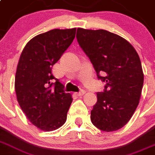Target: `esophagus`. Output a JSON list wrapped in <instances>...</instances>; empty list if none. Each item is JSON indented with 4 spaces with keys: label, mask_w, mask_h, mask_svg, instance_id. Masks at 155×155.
Here are the masks:
<instances>
[{
    "label": "esophagus",
    "mask_w": 155,
    "mask_h": 155,
    "mask_svg": "<svg viewBox=\"0 0 155 155\" xmlns=\"http://www.w3.org/2000/svg\"><path fill=\"white\" fill-rule=\"evenodd\" d=\"M85 93H86V91H84V90H81V91H79V92L76 93V95H77V96H83V94H85Z\"/></svg>",
    "instance_id": "obj_1"
}]
</instances>
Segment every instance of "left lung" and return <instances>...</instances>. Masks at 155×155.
I'll use <instances>...</instances> for the list:
<instances>
[{
	"instance_id": "left-lung-1",
	"label": "left lung",
	"mask_w": 155,
	"mask_h": 155,
	"mask_svg": "<svg viewBox=\"0 0 155 155\" xmlns=\"http://www.w3.org/2000/svg\"><path fill=\"white\" fill-rule=\"evenodd\" d=\"M76 38L98 79L106 82L104 92L97 93L91 122L102 131L119 130L130 121L140 99L143 73L139 55L127 40L104 29L78 28Z\"/></svg>"
}]
</instances>
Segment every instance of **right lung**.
<instances>
[{
	"label": "right lung",
	"instance_id": "1",
	"mask_svg": "<svg viewBox=\"0 0 155 155\" xmlns=\"http://www.w3.org/2000/svg\"><path fill=\"white\" fill-rule=\"evenodd\" d=\"M76 31L55 29L37 35L20 56L15 80L17 101L32 124L44 131L57 130L66 121L72 95L64 92L51 69L71 45Z\"/></svg>",
	"mask_w": 155,
	"mask_h": 155
}]
</instances>
